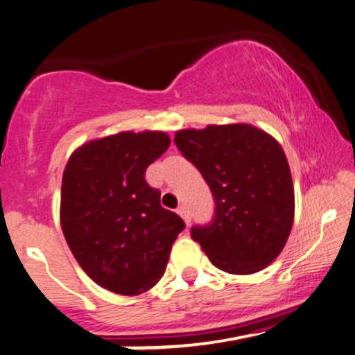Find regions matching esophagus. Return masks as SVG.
Instances as JSON below:
<instances>
[{
  "mask_svg": "<svg viewBox=\"0 0 355 355\" xmlns=\"http://www.w3.org/2000/svg\"><path fill=\"white\" fill-rule=\"evenodd\" d=\"M177 213L178 215L182 216L183 218V221H185L187 225H190V221H191V215H190V211H189V208L185 207V205H180V207L177 208Z\"/></svg>",
  "mask_w": 355,
  "mask_h": 355,
  "instance_id": "1",
  "label": "esophagus"
}]
</instances>
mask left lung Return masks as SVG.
I'll list each match as a JSON object with an SVG mask.
<instances>
[{
	"mask_svg": "<svg viewBox=\"0 0 355 355\" xmlns=\"http://www.w3.org/2000/svg\"><path fill=\"white\" fill-rule=\"evenodd\" d=\"M173 142L215 200L211 221L190 232L210 261L232 275L275 261L294 220L291 170L281 145L248 123L180 130Z\"/></svg>",
	"mask_w": 355,
	"mask_h": 355,
	"instance_id": "left-lung-1",
	"label": "left lung"
}]
</instances>
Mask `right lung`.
<instances>
[{
  "mask_svg": "<svg viewBox=\"0 0 355 355\" xmlns=\"http://www.w3.org/2000/svg\"><path fill=\"white\" fill-rule=\"evenodd\" d=\"M168 145L164 132H122L83 145L64 170V238L85 275L112 293L134 296L153 288L185 230L145 182L147 166Z\"/></svg>",
  "mask_w": 355,
  "mask_h": 355,
  "instance_id": "right-lung-1",
  "label": "right lung"
}]
</instances>
